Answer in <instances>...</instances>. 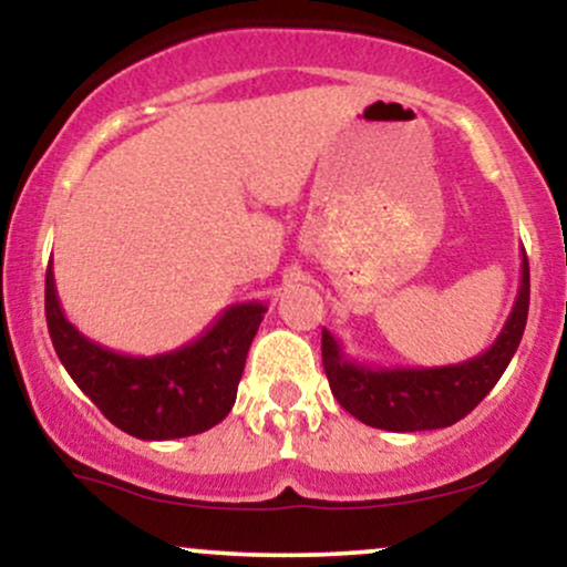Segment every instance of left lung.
<instances>
[{
	"mask_svg": "<svg viewBox=\"0 0 567 567\" xmlns=\"http://www.w3.org/2000/svg\"><path fill=\"white\" fill-rule=\"evenodd\" d=\"M517 301L493 347L445 368H368L343 354L341 341L322 330V365L330 392L362 424L386 432H424L464 419L496 386L523 341L530 303V269L523 252Z\"/></svg>",
	"mask_w": 567,
	"mask_h": 567,
	"instance_id": "8db88e82",
	"label": "left lung"
}]
</instances>
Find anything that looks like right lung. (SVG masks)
Listing matches in <instances>:
<instances>
[{"mask_svg":"<svg viewBox=\"0 0 567 567\" xmlns=\"http://www.w3.org/2000/svg\"><path fill=\"white\" fill-rule=\"evenodd\" d=\"M44 315L58 360L116 429L138 440H178L207 432L229 415L266 303H234L186 347L130 357L90 341L66 320L50 261Z\"/></svg>","mask_w":567,"mask_h":567,"instance_id":"right-lung-1","label":"right lung"}]
</instances>
